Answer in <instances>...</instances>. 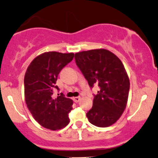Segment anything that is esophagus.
<instances>
[{"label":"esophagus","mask_w":158,"mask_h":158,"mask_svg":"<svg viewBox=\"0 0 158 158\" xmlns=\"http://www.w3.org/2000/svg\"><path fill=\"white\" fill-rule=\"evenodd\" d=\"M73 101H74V102L78 103L81 100V97H79H79H75V98H73Z\"/></svg>","instance_id":"obj_1"}]
</instances>
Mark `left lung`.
Masks as SVG:
<instances>
[{"instance_id":"obj_1","label":"left lung","mask_w":158,"mask_h":158,"mask_svg":"<svg viewBox=\"0 0 158 158\" xmlns=\"http://www.w3.org/2000/svg\"><path fill=\"white\" fill-rule=\"evenodd\" d=\"M75 60L90 87H100L94 95L93 107L87 113L89 123L106 127L114 124L126 108L130 80L122 61L105 49L75 54Z\"/></svg>"}]
</instances>
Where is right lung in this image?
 <instances>
[{
    "label": "right lung",
    "mask_w": 158,
    "mask_h": 158,
    "mask_svg": "<svg viewBox=\"0 0 158 158\" xmlns=\"http://www.w3.org/2000/svg\"><path fill=\"white\" fill-rule=\"evenodd\" d=\"M74 54L48 52L38 55L27 67L24 79L27 106L37 123L45 128L57 131L69 123V113L73 101L61 94L52 98L57 76L72 60Z\"/></svg>",
    "instance_id": "obj_1"
}]
</instances>
